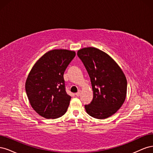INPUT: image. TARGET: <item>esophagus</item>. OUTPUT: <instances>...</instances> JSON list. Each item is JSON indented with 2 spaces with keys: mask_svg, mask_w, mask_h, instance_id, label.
Listing matches in <instances>:
<instances>
[{
  "mask_svg": "<svg viewBox=\"0 0 153 153\" xmlns=\"http://www.w3.org/2000/svg\"><path fill=\"white\" fill-rule=\"evenodd\" d=\"M80 94H81V91L79 90V91H78L76 92V96H80Z\"/></svg>",
  "mask_w": 153,
  "mask_h": 153,
  "instance_id": "34e87169",
  "label": "esophagus"
}]
</instances>
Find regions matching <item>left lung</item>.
Instances as JSON below:
<instances>
[{"mask_svg":"<svg viewBox=\"0 0 153 153\" xmlns=\"http://www.w3.org/2000/svg\"><path fill=\"white\" fill-rule=\"evenodd\" d=\"M77 55L89 73L93 91L92 101L85 105L87 113L99 119L112 116L126 99V76L110 55L98 48H82Z\"/></svg>","mask_w":153,"mask_h":153,"instance_id":"8db88e82","label":"left lung"}]
</instances>
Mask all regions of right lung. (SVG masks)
<instances>
[{"mask_svg":"<svg viewBox=\"0 0 153 153\" xmlns=\"http://www.w3.org/2000/svg\"><path fill=\"white\" fill-rule=\"evenodd\" d=\"M75 55L68 50H50L31 69L25 91L32 108L41 116L57 119L66 112L71 97L66 92L63 75Z\"/></svg>","mask_w":153,"mask_h":153,"instance_id":"right-lung-1","label":"right lung"}]
</instances>
